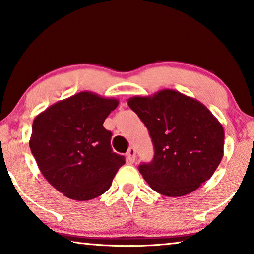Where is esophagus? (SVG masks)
<instances>
[{
  "instance_id": "1",
  "label": "esophagus",
  "mask_w": 254,
  "mask_h": 254,
  "mask_svg": "<svg viewBox=\"0 0 254 254\" xmlns=\"http://www.w3.org/2000/svg\"><path fill=\"white\" fill-rule=\"evenodd\" d=\"M127 157L128 162H131V163L134 162L135 161V158H136V150H135V148H133V147L128 148L127 152Z\"/></svg>"
}]
</instances>
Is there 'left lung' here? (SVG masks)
<instances>
[{
  "instance_id": "obj_1",
  "label": "left lung",
  "mask_w": 254,
  "mask_h": 254,
  "mask_svg": "<svg viewBox=\"0 0 254 254\" xmlns=\"http://www.w3.org/2000/svg\"><path fill=\"white\" fill-rule=\"evenodd\" d=\"M127 104L152 139V161L139 171L153 190L184 196L212 177L224 152V128L207 107L174 89L131 97Z\"/></svg>"
}]
</instances>
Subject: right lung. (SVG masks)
Here are the masks:
<instances>
[{"mask_svg": "<svg viewBox=\"0 0 254 254\" xmlns=\"http://www.w3.org/2000/svg\"><path fill=\"white\" fill-rule=\"evenodd\" d=\"M117 98L80 92L37 115L29 145L41 174L70 199L89 200L110 188L123 156L111 148L103 127Z\"/></svg>", "mask_w": 254, "mask_h": 254, "instance_id": "obj_1", "label": "right lung"}]
</instances>
